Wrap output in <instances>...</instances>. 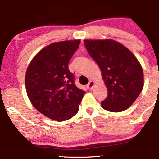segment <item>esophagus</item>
<instances>
[{"mask_svg":"<svg viewBox=\"0 0 159 159\" xmlns=\"http://www.w3.org/2000/svg\"><path fill=\"white\" fill-rule=\"evenodd\" d=\"M94 84H95V82H94V81H89V84H88V85H87L88 89H89V90H91V89H93V88L94 87Z\"/></svg>","mask_w":159,"mask_h":159,"instance_id":"34e87169","label":"esophagus"}]
</instances>
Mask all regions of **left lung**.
<instances>
[{
    "label": "left lung",
    "instance_id": "left-lung-1",
    "mask_svg": "<svg viewBox=\"0 0 159 159\" xmlns=\"http://www.w3.org/2000/svg\"><path fill=\"white\" fill-rule=\"evenodd\" d=\"M88 52L97 62L108 89L101 105L104 109L119 112L129 108L144 86L142 67L134 54L112 39L84 40Z\"/></svg>",
    "mask_w": 159,
    "mask_h": 159
}]
</instances>
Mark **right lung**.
Returning a JSON list of instances; mask_svg holds the SVG:
<instances>
[{
    "instance_id": "obj_1",
    "label": "right lung",
    "mask_w": 159,
    "mask_h": 159,
    "mask_svg": "<svg viewBox=\"0 0 159 159\" xmlns=\"http://www.w3.org/2000/svg\"><path fill=\"white\" fill-rule=\"evenodd\" d=\"M81 40L54 42L30 61L25 75L28 97L33 106L51 120L63 121L78 111L85 94L74 83L68 63Z\"/></svg>"
}]
</instances>
